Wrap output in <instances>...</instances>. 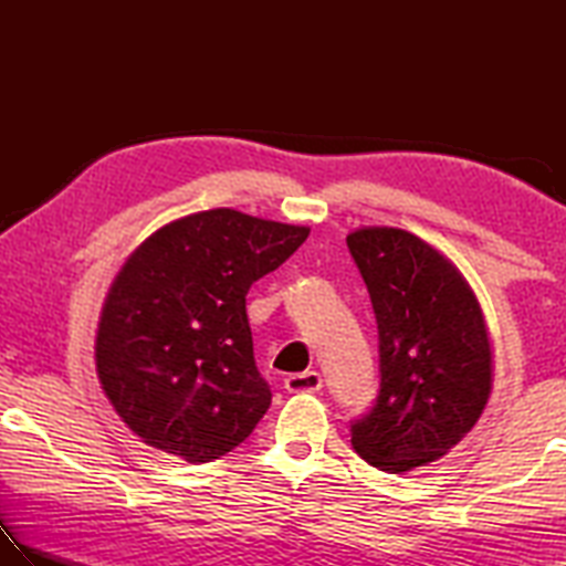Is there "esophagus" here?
Segmentation results:
<instances>
[{"label": "esophagus", "instance_id": "1", "mask_svg": "<svg viewBox=\"0 0 566 566\" xmlns=\"http://www.w3.org/2000/svg\"><path fill=\"white\" fill-rule=\"evenodd\" d=\"M321 387H323V379L314 369L302 371V375H290L284 379V389L290 394H314Z\"/></svg>", "mask_w": 566, "mask_h": 566}]
</instances>
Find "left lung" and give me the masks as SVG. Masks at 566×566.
I'll use <instances>...</instances> for the list:
<instances>
[{"label":"left lung","mask_w":566,"mask_h":566,"mask_svg":"<svg viewBox=\"0 0 566 566\" xmlns=\"http://www.w3.org/2000/svg\"><path fill=\"white\" fill-rule=\"evenodd\" d=\"M379 331V396L353 448L389 474L438 462L482 416L494 384L489 328L462 272L418 235L365 226L347 235Z\"/></svg>","instance_id":"8db88e82"}]
</instances>
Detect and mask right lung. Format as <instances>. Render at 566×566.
I'll return each mask as SVG.
<instances>
[{
    "instance_id": "obj_1",
    "label": "right lung",
    "mask_w": 566,
    "mask_h": 566,
    "mask_svg": "<svg viewBox=\"0 0 566 566\" xmlns=\"http://www.w3.org/2000/svg\"><path fill=\"white\" fill-rule=\"evenodd\" d=\"M306 238V226L209 209L130 252L104 298L94 357L106 399L143 442L201 464L255 430L272 394L245 296Z\"/></svg>"
}]
</instances>
